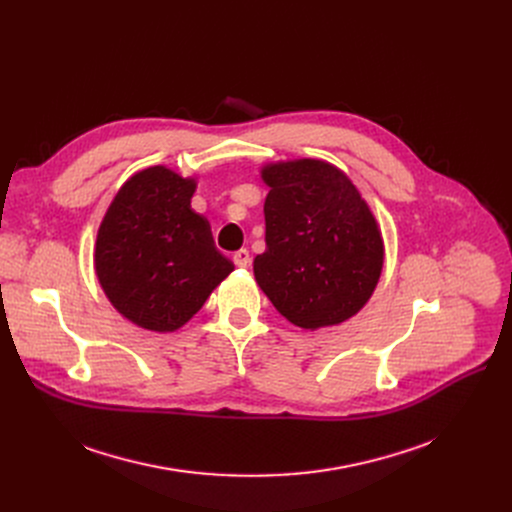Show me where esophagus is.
I'll return each mask as SVG.
<instances>
[{
  "instance_id": "1",
  "label": "esophagus",
  "mask_w": 512,
  "mask_h": 512,
  "mask_svg": "<svg viewBox=\"0 0 512 512\" xmlns=\"http://www.w3.org/2000/svg\"><path fill=\"white\" fill-rule=\"evenodd\" d=\"M232 259H234V263H236L238 267H249V263H251V255H249V251H247V249H240V251H236Z\"/></svg>"
}]
</instances>
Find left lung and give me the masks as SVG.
<instances>
[{
	"mask_svg": "<svg viewBox=\"0 0 512 512\" xmlns=\"http://www.w3.org/2000/svg\"><path fill=\"white\" fill-rule=\"evenodd\" d=\"M265 253L253 261L259 288L303 330L357 315L380 282L384 240L359 188L321 159L265 164Z\"/></svg>",
	"mask_w": 512,
	"mask_h": 512,
	"instance_id": "left-lung-1",
	"label": "left lung"
}]
</instances>
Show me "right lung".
Returning <instances> with one entry per match:
<instances>
[{"label": "right lung", "instance_id": "add662e5", "mask_svg": "<svg viewBox=\"0 0 512 512\" xmlns=\"http://www.w3.org/2000/svg\"><path fill=\"white\" fill-rule=\"evenodd\" d=\"M197 180L166 166L132 174L107 207L95 240V274L134 326L176 332L234 270L191 207Z\"/></svg>", "mask_w": 512, "mask_h": 512}]
</instances>
